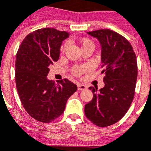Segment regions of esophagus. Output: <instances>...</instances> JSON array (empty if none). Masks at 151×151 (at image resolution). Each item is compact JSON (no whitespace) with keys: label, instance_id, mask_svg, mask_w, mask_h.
Masks as SVG:
<instances>
[{"label":"esophagus","instance_id":"34e87169","mask_svg":"<svg viewBox=\"0 0 151 151\" xmlns=\"http://www.w3.org/2000/svg\"><path fill=\"white\" fill-rule=\"evenodd\" d=\"M86 88H87L86 85H82V84H78V91H83V90H85Z\"/></svg>","mask_w":151,"mask_h":151}]
</instances>
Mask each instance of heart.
I'll use <instances>...</instances> for the list:
<instances>
[{
    "mask_svg": "<svg viewBox=\"0 0 151 151\" xmlns=\"http://www.w3.org/2000/svg\"><path fill=\"white\" fill-rule=\"evenodd\" d=\"M81 45H82V50L86 48V47H94V42H93L91 40L88 39V38H85V39L82 40ZM67 47H68V43L66 42V43L64 44V45L63 46L62 50H65L66 48H67ZM88 69V66H73V68L72 69V73H73L75 76H81L82 73H85Z\"/></svg>",
    "mask_w": 151,
    "mask_h": 151,
    "instance_id": "b5f03b06",
    "label": "heart"
}]
</instances>
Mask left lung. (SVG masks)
I'll use <instances>...</instances> for the list:
<instances>
[{
    "instance_id": "1",
    "label": "left lung",
    "mask_w": 151,
    "mask_h": 151,
    "mask_svg": "<svg viewBox=\"0 0 151 151\" xmlns=\"http://www.w3.org/2000/svg\"><path fill=\"white\" fill-rule=\"evenodd\" d=\"M88 34L97 38L101 45V62L104 87H90L93 98L85 104V113L99 127L119 121L127 113L134 96L138 76L137 59L125 38L110 29H99Z\"/></svg>"
}]
</instances>
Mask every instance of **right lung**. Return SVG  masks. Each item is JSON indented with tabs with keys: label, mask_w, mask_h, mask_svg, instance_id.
<instances>
[{
	"label": "right lung",
	"mask_w": 151,
	"mask_h": 151,
	"mask_svg": "<svg viewBox=\"0 0 151 151\" xmlns=\"http://www.w3.org/2000/svg\"><path fill=\"white\" fill-rule=\"evenodd\" d=\"M65 31L45 28L29 33L16 57V85L21 103L30 116L45 123L62 115L66 101L77 90L67 78L57 84L47 76L49 66L59 60L60 46L69 36Z\"/></svg>",
	"instance_id": "obj_1"
}]
</instances>
